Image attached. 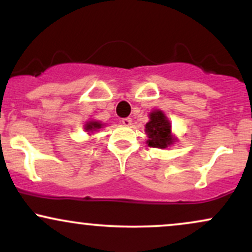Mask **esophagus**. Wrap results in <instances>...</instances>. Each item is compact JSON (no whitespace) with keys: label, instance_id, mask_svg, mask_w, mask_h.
<instances>
[{"label":"esophagus","instance_id":"1","mask_svg":"<svg viewBox=\"0 0 252 252\" xmlns=\"http://www.w3.org/2000/svg\"><path fill=\"white\" fill-rule=\"evenodd\" d=\"M122 123L124 124V126H129L130 124H131V118L130 117H126V118H122Z\"/></svg>","mask_w":252,"mask_h":252}]
</instances>
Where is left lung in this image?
Instances as JSON below:
<instances>
[{
	"instance_id": "obj_1",
	"label": "left lung",
	"mask_w": 252,
	"mask_h": 252,
	"mask_svg": "<svg viewBox=\"0 0 252 252\" xmlns=\"http://www.w3.org/2000/svg\"><path fill=\"white\" fill-rule=\"evenodd\" d=\"M146 132L149 140V147L164 149L174 142L170 135V123L160 110H155L150 114V121L146 124Z\"/></svg>"
}]
</instances>
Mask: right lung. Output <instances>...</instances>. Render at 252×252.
<instances>
[{
    "instance_id": "1",
    "label": "right lung",
    "mask_w": 252,
    "mask_h": 252,
    "mask_svg": "<svg viewBox=\"0 0 252 252\" xmlns=\"http://www.w3.org/2000/svg\"><path fill=\"white\" fill-rule=\"evenodd\" d=\"M103 124H100L99 122H94V121H91L85 126V130L86 131H94V130L100 129L102 128Z\"/></svg>"
}]
</instances>
